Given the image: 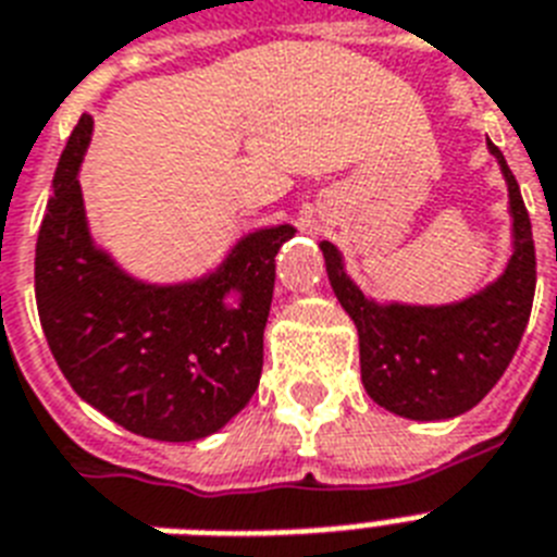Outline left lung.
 Returning a JSON list of instances; mask_svg holds the SVG:
<instances>
[{"mask_svg": "<svg viewBox=\"0 0 557 557\" xmlns=\"http://www.w3.org/2000/svg\"><path fill=\"white\" fill-rule=\"evenodd\" d=\"M504 172L512 214V257L502 277L447 306L376 302L345 274L343 255L322 240L331 288L357 325L359 368L368 396L416 422H438L475 408L504 376L524 336L535 297V243L524 198L502 149L487 141Z\"/></svg>", "mask_w": 557, "mask_h": 557, "instance_id": "1", "label": "left lung"}]
</instances>
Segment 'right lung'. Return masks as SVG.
I'll list each match as a JSON object with an SVG mask.
<instances>
[{
  "instance_id": "obj_1",
  "label": "right lung",
  "mask_w": 557,
  "mask_h": 557,
  "mask_svg": "<svg viewBox=\"0 0 557 557\" xmlns=\"http://www.w3.org/2000/svg\"><path fill=\"white\" fill-rule=\"evenodd\" d=\"M90 135L92 119L82 115L36 240L41 329L64 380L107 419L158 442L207 438L255 396L274 257L297 228H257L198 280H135L87 226L78 170Z\"/></svg>"
}]
</instances>
